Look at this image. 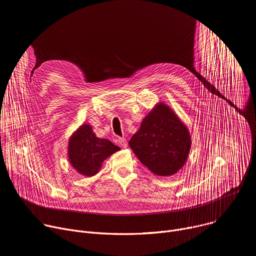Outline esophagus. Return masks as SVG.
I'll use <instances>...</instances> for the list:
<instances>
[{
    "mask_svg": "<svg viewBox=\"0 0 256 256\" xmlns=\"http://www.w3.org/2000/svg\"><path fill=\"white\" fill-rule=\"evenodd\" d=\"M118 142V144H120V146H122V148H126L128 142H126V140L124 138H120Z\"/></svg>",
    "mask_w": 256,
    "mask_h": 256,
    "instance_id": "1",
    "label": "esophagus"
}]
</instances>
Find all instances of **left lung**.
<instances>
[{
	"label": "left lung",
	"instance_id": "left-lung-1",
	"mask_svg": "<svg viewBox=\"0 0 256 256\" xmlns=\"http://www.w3.org/2000/svg\"><path fill=\"white\" fill-rule=\"evenodd\" d=\"M190 140L186 126L168 106L160 103L144 118L128 144L140 163L153 173L169 176L184 165Z\"/></svg>",
	"mask_w": 256,
	"mask_h": 256
}]
</instances>
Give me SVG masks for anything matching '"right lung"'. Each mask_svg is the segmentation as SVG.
Wrapping results in <instances>:
<instances>
[{
	"mask_svg": "<svg viewBox=\"0 0 256 256\" xmlns=\"http://www.w3.org/2000/svg\"><path fill=\"white\" fill-rule=\"evenodd\" d=\"M118 150L109 140L97 138L89 124H83L68 140V160L79 173L93 176L102 162Z\"/></svg>",
	"mask_w": 256,
	"mask_h": 256,
	"instance_id": "obj_1",
	"label": "right lung"
}]
</instances>
